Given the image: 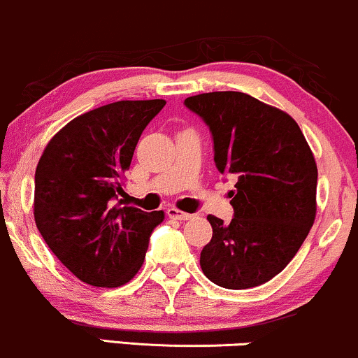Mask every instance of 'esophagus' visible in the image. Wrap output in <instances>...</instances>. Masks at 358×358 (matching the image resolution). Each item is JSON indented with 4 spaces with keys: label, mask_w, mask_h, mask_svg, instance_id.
<instances>
[{
    "label": "esophagus",
    "mask_w": 358,
    "mask_h": 358,
    "mask_svg": "<svg viewBox=\"0 0 358 358\" xmlns=\"http://www.w3.org/2000/svg\"><path fill=\"white\" fill-rule=\"evenodd\" d=\"M168 217L171 218V220H178V222H185V220H192L195 215L193 213H185V212H180V210L176 208H168Z\"/></svg>",
    "instance_id": "esophagus-1"
}]
</instances>
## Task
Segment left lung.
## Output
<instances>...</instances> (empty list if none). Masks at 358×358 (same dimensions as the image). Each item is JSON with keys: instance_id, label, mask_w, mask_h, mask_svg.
Masks as SVG:
<instances>
[{"instance_id": "8db88e82", "label": "left lung", "mask_w": 358, "mask_h": 358, "mask_svg": "<svg viewBox=\"0 0 358 358\" xmlns=\"http://www.w3.org/2000/svg\"><path fill=\"white\" fill-rule=\"evenodd\" d=\"M185 106L203 120L222 175L236 176L234 218L208 215L200 266L218 287H258L295 257L315 220L317 165L290 115L240 92L201 93Z\"/></svg>"}]
</instances>
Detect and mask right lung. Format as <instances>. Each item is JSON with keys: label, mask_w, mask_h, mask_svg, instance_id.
<instances>
[{"label": "right lung", "mask_w": 358, "mask_h": 358, "mask_svg": "<svg viewBox=\"0 0 358 358\" xmlns=\"http://www.w3.org/2000/svg\"><path fill=\"white\" fill-rule=\"evenodd\" d=\"M165 100L116 101L76 116L46 145L34 173V222L81 282L120 287L143 265L163 212L122 206V178Z\"/></svg>", "instance_id": "obj_1"}]
</instances>
